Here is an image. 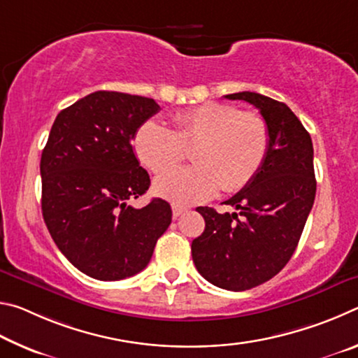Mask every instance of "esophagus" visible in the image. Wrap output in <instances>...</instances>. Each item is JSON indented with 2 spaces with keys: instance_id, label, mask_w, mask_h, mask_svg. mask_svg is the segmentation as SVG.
Segmentation results:
<instances>
[{
  "instance_id": "34e87169",
  "label": "esophagus",
  "mask_w": 358,
  "mask_h": 358,
  "mask_svg": "<svg viewBox=\"0 0 358 358\" xmlns=\"http://www.w3.org/2000/svg\"><path fill=\"white\" fill-rule=\"evenodd\" d=\"M186 211H187V208L181 207V205H172V215H173L175 220H177V217H180L181 215H185Z\"/></svg>"
}]
</instances>
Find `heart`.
Here are the masks:
<instances>
[{
    "label": "heart",
    "mask_w": 358,
    "mask_h": 358,
    "mask_svg": "<svg viewBox=\"0 0 358 358\" xmlns=\"http://www.w3.org/2000/svg\"><path fill=\"white\" fill-rule=\"evenodd\" d=\"M138 161L153 173H164L185 159L194 147V166L156 180L155 191L175 203L208 201L220 191L232 194L251 183L270 148L266 121L256 112H241L222 102L186 108L172 117V129L147 121L132 138Z\"/></svg>",
    "instance_id": "b5f03b06"
}]
</instances>
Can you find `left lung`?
Segmentation results:
<instances>
[{
	"instance_id": "left-lung-1",
	"label": "left lung",
	"mask_w": 358,
	"mask_h": 358,
	"mask_svg": "<svg viewBox=\"0 0 358 358\" xmlns=\"http://www.w3.org/2000/svg\"><path fill=\"white\" fill-rule=\"evenodd\" d=\"M268 124L270 148L256 177L226 201L238 213L199 207L205 230L191 245L205 280L227 290H248L280 273L292 257L316 197L313 142L284 102L241 92Z\"/></svg>"
}]
</instances>
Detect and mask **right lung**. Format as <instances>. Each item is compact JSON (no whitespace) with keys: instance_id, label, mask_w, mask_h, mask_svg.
<instances>
[{"instance_id":"1","label":"right lung","mask_w":358,"mask_h":358,"mask_svg":"<svg viewBox=\"0 0 358 358\" xmlns=\"http://www.w3.org/2000/svg\"><path fill=\"white\" fill-rule=\"evenodd\" d=\"M157 112L155 99L94 92L58 113L42 150L45 226L66 259L94 280L142 271L172 222L162 199L143 208L128 203L150 187L131 141Z\"/></svg>"}]
</instances>
